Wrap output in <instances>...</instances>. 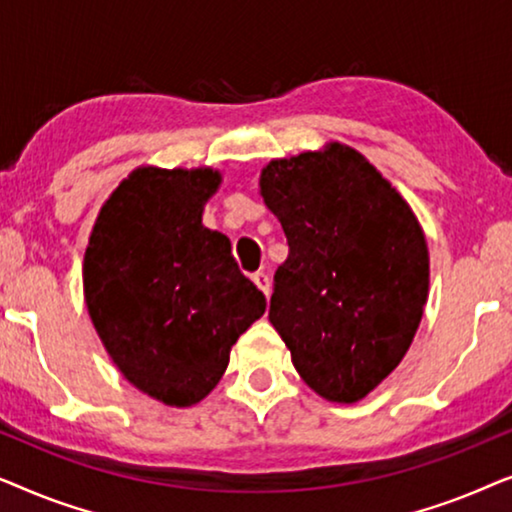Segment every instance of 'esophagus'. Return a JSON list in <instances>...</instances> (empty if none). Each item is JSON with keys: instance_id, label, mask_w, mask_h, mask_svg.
Here are the masks:
<instances>
[{"instance_id": "obj_1", "label": "esophagus", "mask_w": 512, "mask_h": 512, "mask_svg": "<svg viewBox=\"0 0 512 512\" xmlns=\"http://www.w3.org/2000/svg\"><path fill=\"white\" fill-rule=\"evenodd\" d=\"M254 284L265 293V296H270V277L265 275V272H256Z\"/></svg>"}]
</instances>
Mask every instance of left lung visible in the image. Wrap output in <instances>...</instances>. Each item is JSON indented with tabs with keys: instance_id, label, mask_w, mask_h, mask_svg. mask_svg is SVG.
I'll return each mask as SVG.
<instances>
[{
	"instance_id": "1",
	"label": "left lung",
	"mask_w": 512,
	"mask_h": 512,
	"mask_svg": "<svg viewBox=\"0 0 512 512\" xmlns=\"http://www.w3.org/2000/svg\"><path fill=\"white\" fill-rule=\"evenodd\" d=\"M289 258L270 324L298 375L331 403H356L394 373L429 298V247L415 212L352 146L275 158L258 179Z\"/></svg>"
}]
</instances>
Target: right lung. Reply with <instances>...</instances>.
Here are the masks:
<instances>
[{"instance_id":"obj_1","label":"right lung","mask_w":512,"mask_h":512,"mask_svg":"<svg viewBox=\"0 0 512 512\" xmlns=\"http://www.w3.org/2000/svg\"><path fill=\"white\" fill-rule=\"evenodd\" d=\"M221 181L214 167H137L102 205L83 256V298L111 361L172 408L209 396L265 312L228 237L202 226Z\"/></svg>"}]
</instances>
